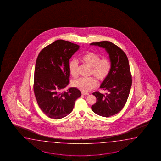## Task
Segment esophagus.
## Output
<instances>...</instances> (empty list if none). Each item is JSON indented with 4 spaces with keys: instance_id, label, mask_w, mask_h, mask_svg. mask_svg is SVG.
Wrapping results in <instances>:
<instances>
[{
    "instance_id": "1",
    "label": "esophagus",
    "mask_w": 161,
    "mask_h": 161,
    "mask_svg": "<svg viewBox=\"0 0 161 161\" xmlns=\"http://www.w3.org/2000/svg\"><path fill=\"white\" fill-rule=\"evenodd\" d=\"M81 94L83 95H89V93H88V92H81Z\"/></svg>"
}]
</instances>
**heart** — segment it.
<instances>
[{
	"label": "heart",
	"mask_w": 161,
	"mask_h": 161,
	"mask_svg": "<svg viewBox=\"0 0 161 161\" xmlns=\"http://www.w3.org/2000/svg\"><path fill=\"white\" fill-rule=\"evenodd\" d=\"M84 63L92 68L90 75H93L99 81H103L107 78L111 69V62L107 58L101 59V57L95 53H88L81 57ZM78 62L75 60L69 63V71L73 77L78 75ZM97 85L96 79L93 77L80 78L73 82V86L83 92H88Z\"/></svg>",
	"instance_id": "heart-1"
}]
</instances>
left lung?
I'll return each instance as SVG.
<instances>
[{"label": "left lung", "mask_w": 161, "mask_h": 161, "mask_svg": "<svg viewBox=\"0 0 161 161\" xmlns=\"http://www.w3.org/2000/svg\"><path fill=\"white\" fill-rule=\"evenodd\" d=\"M90 45L105 48L111 62L110 71L100 86L108 93H92L97 102L92 106V110L102 117H111L122 110L129 95L132 78L129 60L125 52L111 42H95Z\"/></svg>", "instance_id": "left-lung-1"}]
</instances>
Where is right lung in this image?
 Segmentation results:
<instances>
[{
    "instance_id": "add662e5",
    "label": "right lung",
    "mask_w": 161,
    "mask_h": 161,
    "mask_svg": "<svg viewBox=\"0 0 161 161\" xmlns=\"http://www.w3.org/2000/svg\"><path fill=\"white\" fill-rule=\"evenodd\" d=\"M79 46L57 40L42 50L35 64L34 91L38 106L47 117L59 119L71 113L80 92H62L69 81V61Z\"/></svg>"
}]
</instances>
